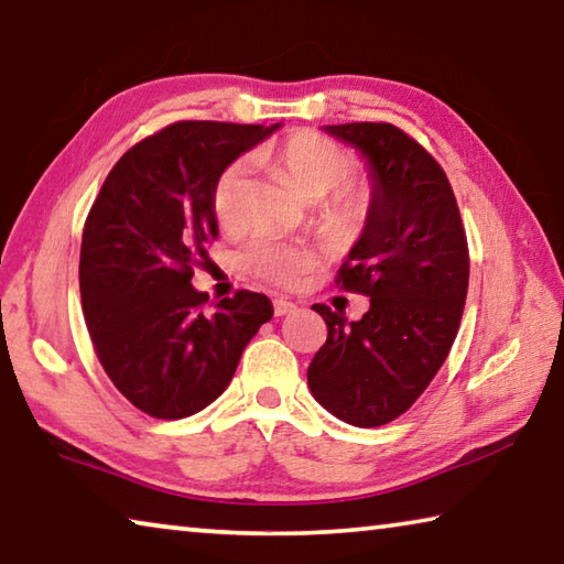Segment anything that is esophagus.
I'll return each mask as SVG.
<instances>
[{"label": "esophagus", "instance_id": "1", "mask_svg": "<svg viewBox=\"0 0 564 564\" xmlns=\"http://www.w3.org/2000/svg\"><path fill=\"white\" fill-rule=\"evenodd\" d=\"M293 311H295V303L285 301V299H275L273 301V313H275V316H289V313H293Z\"/></svg>", "mask_w": 564, "mask_h": 564}]
</instances>
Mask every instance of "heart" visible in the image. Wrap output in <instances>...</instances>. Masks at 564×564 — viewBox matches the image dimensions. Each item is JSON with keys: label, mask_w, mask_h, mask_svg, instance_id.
<instances>
[{"label": "heart", "mask_w": 564, "mask_h": 564, "mask_svg": "<svg viewBox=\"0 0 564 564\" xmlns=\"http://www.w3.org/2000/svg\"><path fill=\"white\" fill-rule=\"evenodd\" d=\"M269 156L279 164L293 186L311 202H321L318 216L330 238H352L368 226L376 208V188L356 174V156L346 147L313 129H299L275 144ZM251 164L236 159L218 174L212 194L216 221L226 231L246 221ZM243 269L275 285H295L311 265L303 246L273 234H259L241 251Z\"/></svg>", "instance_id": "1"}]
</instances>
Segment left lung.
<instances>
[{
	"instance_id": "8db88e82",
	"label": "left lung",
	"mask_w": 564,
	"mask_h": 564,
	"mask_svg": "<svg viewBox=\"0 0 564 564\" xmlns=\"http://www.w3.org/2000/svg\"><path fill=\"white\" fill-rule=\"evenodd\" d=\"M368 159L376 208L336 285L370 299L360 321L316 303L328 338L308 366L318 403L356 427L386 425L423 395L460 328L470 256L441 164L386 121L326 127Z\"/></svg>"
}]
</instances>
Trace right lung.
I'll list each match as a JSON object with an SVG mask.
<instances>
[{
    "instance_id": "right-lung-1",
    "label": "right lung",
    "mask_w": 564,
    "mask_h": 564,
    "mask_svg": "<svg viewBox=\"0 0 564 564\" xmlns=\"http://www.w3.org/2000/svg\"><path fill=\"white\" fill-rule=\"evenodd\" d=\"M275 129L171 123L113 164L87 216L79 289L94 350L119 393L151 417L178 420L214 403L273 316L253 291L206 311L191 275L218 236V174Z\"/></svg>"
}]
</instances>
